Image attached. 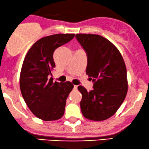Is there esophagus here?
<instances>
[{
    "label": "esophagus",
    "mask_w": 149,
    "mask_h": 149,
    "mask_svg": "<svg viewBox=\"0 0 149 149\" xmlns=\"http://www.w3.org/2000/svg\"><path fill=\"white\" fill-rule=\"evenodd\" d=\"M77 87H78V86H77V85H74V89H76V90H77Z\"/></svg>",
    "instance_id": "1"
}]
</instances>
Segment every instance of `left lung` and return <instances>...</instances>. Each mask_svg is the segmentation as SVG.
<instances>
[{"instance_id": "left-lung-1", "label": "left lung", "mask_w": 149, "mask_h": 149, "mask_svg": "<svg viewBox=\"0 0 149 149\" xmlns=\"http://www.w3.org/2000/svg\"><path fill=\"white\" fill-rule=\"evenodd\" d=\"M76 38L87 56L86 74L93 82L87 91L79 85L83 115L92 121H104L112 117L125 100L128 84L127 70L118 49L98 34H77Z\"/></svg>"}]
</instances>
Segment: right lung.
<instances>
[{"label":"right lung","mask_w":149,"mask_h":149,"mask_svg":"<svg viewBox=\"0 0 149 149\" xmlns=\"http://www.w3.org/2000/svg\"><path fill=\"white\" fill-rule=\"evenodd\" d=\"M74 34H57L37 40L26 54L19 77L20 90L30 111L43 121L58 120L64 115L72 83L53 82L48 79L56 67L54 51L74 37Z\"/></svg>","instance_id":"1"}]
</instances>
